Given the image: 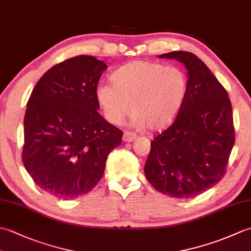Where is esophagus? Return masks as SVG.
<instances>
[{
    "label": "esophagus",
    "instance_id": "1",
    "mask_svg": "<svg viewBox=\"0 0 251 251\" xmlns=\"http://www.w3.org/2000/svg\"><path fill=\"white\" fill-rule=\"evenodd\" d=\"M137 135L135 134V132H131V131H125L124 132V136H123V141L125 142H131L134 141L136 139Z\"/></svg>",
    "mask_w": 251,
    "mask_h": 251
}]
</instances>
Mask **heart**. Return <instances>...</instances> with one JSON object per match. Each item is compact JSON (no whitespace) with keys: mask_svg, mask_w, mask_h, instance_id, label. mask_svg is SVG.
Wrapping results in <instances>:
<instances>
[{"mask_svg":"<svg viewBox=\"0 0 251 251\" xmlns=\"http://www.w3.org/2000/svg\"><path fill=\"white\" fill-rule=\"evenodd\" d=\"M186 92L188 77L180 68L137 60L115 71L112 83H100L96 96L105 119L113 124L124 121L131 104L135 126L158 130L179 114Z\"/></svg>","mask_w":251,"mask_h":251,"instance_id":"b5f03b06","label":"heart"}]
</instances>
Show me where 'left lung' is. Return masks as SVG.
I'll list each match as a JSON object with an SVG mask.
<instances>
[{
    "label": "left lung",
    "mask_w": 251,
    "mask_h": 251,
    "mask_svg": "<svg viewBox=\"0 0 251 251\" xmlns=\"http://www.w3.org/2000/svg\"><path fill=\"white\" fill-rule=\"evenodd\" d=\"M159 58L183 63L188 92L172 125L151 142L145 174L161 193L191 199L226 175L235 142L231 101L226 88L194 54L179 50Z\"/></svg>",
    "instance_id": "left-lung-1"
}]
</instances>
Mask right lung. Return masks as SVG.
I'll return each instance as SVG.
<instances>
[{
	"mask_svg": "<svg viewBox=\"0 0 251 251\" xmlns=\"http://www.w3.org/2000/svg\"><path fill=\"white\" fill-rule=\"evenodd\" d=\"M103 61L69 58L45 72L24 121V166L37 186L62 200L86 194L102 178L123 131L99 114L96 96Z\"/></svg>",
	"mask_w": 251,
	"mask_h": 251,
	"instance_id": "obj_1",
	"label": "right lung"
}]
</instances>
